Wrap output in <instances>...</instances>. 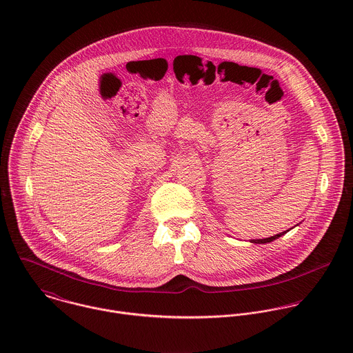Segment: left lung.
Segmentation results:
<instances>
[{"label": "left lung", "instance_id": "obj_1", "mask_svg": "<svg viewBox=\"0 0 353 353\" xmlns=\"http://www.w3.org/2000/svg\"><path fill=\"white\" fill-rule=\"evenodd\" d=\"M285 232H281V234H277V235H274V236H270V238H265V239H256V241H252V243H259V245H262V243H269V242H273L274 239H277V238H280L281 235H284Z\"/></svg>", "mask_w": 353, "mask_h": 353}]
</instances>
